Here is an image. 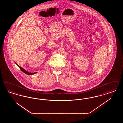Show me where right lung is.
<instances>
[{
  "label": "right lung",
  "instance_id": "add662e5",
  "mask_svg": "<svg viewBox=\"0 0 123 123\" xmlns=\"http://www.w3.org/2000/svg\"><path fill=\"white\" fill-rule=\"evenodd\" d=\"M17 65H18V66L20 68V69L22 70V71H23L24 73H25L26 74H27V75H33V74H35V73H36L37 72H34V73H30V72H29L28 71H26V70H24V69H23V68H22L21 67H20L18 64H17V63H16Z\"/></svg>",
  "mask_w": 123,
  "mask_h": 123
}]
</instances>
